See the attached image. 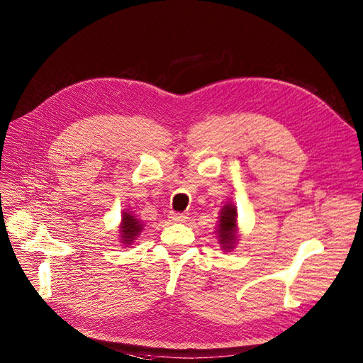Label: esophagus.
Listing matches in <instances>:
<instances>
[{"mask_svg":"<svg viewBox=\"0 0 363 363\" xmlns=\"http://www.w3.org/2000/svg\"><path fill=\"white\" fill-rule=\"evenodd\" d=\"M169 219L172 222H185L188 219V215L186 213H179V212H170Z\"/></svg>","mask_w":363,"mask_h":363,"instance_id":"obj_1","label":"esophagus"}]
</instances>
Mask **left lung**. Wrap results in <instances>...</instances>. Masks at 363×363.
<instances>
[{
	"label": "left lung",
	"mask_w": 363,
	"mask_h": 363,
	"mask_svg": "<svg viewBox=\"0 0 363 363\" xmlns=\"http://www.w3.org/2000/svg\"><path fill=\"white\" fill-rule=\"evenodd\" d=\"M218 237L223 250L233 249L237 241V211L233 204H226L222 212L218 225Z\"/></svg>",
	"instance_id": "left-lung-1"
}]
</instances>
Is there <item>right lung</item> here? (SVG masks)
I'll list each match as a JSON object with an SVG mask.
<instances>
[{
    "label": "right lung",
    "instance_id": "obj_1",
    "mask_svg": "<svg viewBox=\"0 0 363 363\" xmlns=\"http://www.w3.org/2000/svg\"><path fill=\"white\" fill-rule=\"evenodd\" d=\"M121 234H122V240L123 244H130V241L135 240V237L141 233L143 225L140 223L138 219L133 218L129 213H123L122 218V225H121Z\"/></svg>",
    "mask_w": 363,
    "mask_h": 363
}]
</instances>
